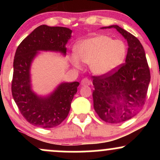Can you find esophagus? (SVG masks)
Returning <instances> with one entry per match:
<instances>
[{"mask_svg":"<svg viewBox=\"0 0 160 160\" xmlns=\"http://www.w3.org/2000/svg\"><path fill=\"white\" fill-rule=\"evenodd\" d=\"M91 84V81L88 78H84L82 79L81 81V85L82 86H89Z\"/></svg>","mask_w":160,"mask_h":160,"instance_id":"esophagus-1","label":"esophagus"}]
</instances>
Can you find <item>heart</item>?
I'll use <instances>...</instances> for the list:
<instances>
[{
	"instance_id": "b5f03b06",
	"label": "heart",
	"mask_w": 160,
	"mask_h": 160,
	"mask_svg": "<svg viewBox=\"0 0 160 160\" xmlns=\"http://www.w3.org/2000/svg\"><path fill=\"white\" fill-rule=\"evenodd\" d=\"M76 55L71 61L77 68H81L80 60L89 64L93 74L105 75L113 72L123 63L127 47L123 41L111 37L98 35L82 40L75 46Z\"/></svg>"
}]
</instances>
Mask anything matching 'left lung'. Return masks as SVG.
<instances>
[{"label": "left lung", "mask_w": 160, "mask_h": 160, "mask_svg": "<svg viewBox=\"0 0 160 160\" xmlns=\"http://www.w3.org/2000/svg\"><path fill=\"white\" fill-rule=\"evenodd\" d=\"M114 28L127 40V56L125 63L113 72L92 76L93 105L102 120L117 123L131 119L144 106L150 72L139 40L118 25L102 28Z\"/></svg>", "instance_id": "left-lung-1"}]
</instances>
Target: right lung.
<instances>
[{
    "instance_id": "obj_1",
    "label": "right lung",
    "mask_w": 160,
    "mask_h": 160,
    "mask_svg": "<svg viewBox=\"0 0 160 160\" xmlns=\"http://www.w3.org/2000/svg\"><path fill=\"white\" fill-rule=\"evenodd\" d=\"M72 31L65 27L40 25L24 39L16 51L13 61L12 95L22 115L29 123L52 128L65 120L71 109L78 82H62L48 96L37 95L32 89L30 68L38 51L66 54L65 45Z\"/></svg>"
}]
</instances>
